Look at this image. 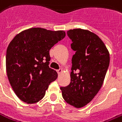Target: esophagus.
<instances>
[{
  "mask_svg": "<svg viewBox=\"0 0 122 122\" xmlns=\"http://www.w3.org/2000/svg\"><path fill=\"white\" fill-rule=\"evenodd\" d=\"M57 73H58L59 75L60 74H61V73H62V69H59V70H57Z\"/></svg>",
  "mask_w": 122,
  "mask_h": 122,
  "instance_id": "1",
  "label": "esophagus"
}]
</instances>
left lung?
<instances>
[{"label":"left lung","mask_w":122,"mask_h":122,"mask_svg":"<svg viewBox=\"0 0 122 122\" xmlns=\"http://www.w3.org/2000/svg\"><path fill=\"white\" fill-rule=\"evenodd\" d=\"M67 34L76 53L71 59V82L60 88L67 103L81 108L90 103L103 85L109 65V53L101 39L88 30L78 28Z\"/></svg>","instance_id":"1"}]
</instances>
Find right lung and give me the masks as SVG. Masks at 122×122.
Wrapping results in <instances>:
<instances>
[{"instance_id":"1","label":"right lung","mask_w":122,"mask_h":122,"mask_svg":"<svg viewBox=\"0 0 122 122\" xmlns=\"http://www.w3.org/2000/svg\"><path fill=\"white\" fill-rule=\"evenodd\" d=\"M65 32L33 27L20 32L6 50V69L16 95L28 104L36 103L45 95L49 84L57 78L49 67V51L63 39Z\"/></svg>"}]
</instances>
